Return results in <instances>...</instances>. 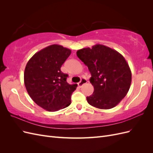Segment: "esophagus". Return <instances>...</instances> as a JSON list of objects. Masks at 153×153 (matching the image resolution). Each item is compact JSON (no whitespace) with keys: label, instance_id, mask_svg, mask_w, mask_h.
Instances as JSON below:
<instances>
[{"label":"esophagus","instance_id":"1","mask_svg":"<svg viewBox=\"0 0 153 153\" xmlns=\"http://www.w3.org/2000/svg\"><path fill=\"white\" fill-rule=\"evenodd\" d=\"M87 82V80L86 79H85V78H82V79L81 80V81L80 82L78 83V87H81L83 85L86 84Z\"/></svg>","mask_w":153,"mask_h":153}]
</instances>
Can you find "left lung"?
<instances>
[{
	"label": "left lung",
	"instance_id": "obj_1",
	"mask_svg": "<svg viewBox=\"0 0 153 153\" xmlns=\"http://www.w3.org/2000/svg\"><path fill=\"white\" fill-rule=\"evenodd\" d=\"M91 74L93 94L87 97L88 103L100 109H110L118 105L129 89L131 72L123 55L103 45H95L76 52Z\"/></svg>",
	"mask_w": 153,
	"mask_h": 153
}]
</instances>
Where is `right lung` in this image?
<instances>
[{"label": "right lung", "instance_id": "add662e5", "mask_svg": "<svg viewBox=\"0 0 153 153\" xmlns=\"http://www.w3.org/2000/svg\"><path fill=\"white\" fill-rule=\"evenodd\" d=\"M71 50L52 45L39 51L27 62L24 84L32 100L43 109L55 112L71 104V96L77 84H69L68 75L61 68Z\"/></svg>", "mask_w": 153, "mask_h": 153}]
</instances>
